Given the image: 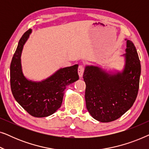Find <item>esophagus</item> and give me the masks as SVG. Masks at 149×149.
<instances>
[{
  "label": "esophagus",
  "instance_id": "1",
  "mask_svg": "<svg viewBox=\"0 0 149 149\" xmlns=\"http://www.w3.org/2000/svg\"><path fill=\"white\" fill-rule=\"evenodd\" d=\"M83 72H84V66H83V65H79L78 68V74L79 75V77H82Z\"/></svg>",
  "mask_w": 149,
  "mask_h": 149
}]
</instances>
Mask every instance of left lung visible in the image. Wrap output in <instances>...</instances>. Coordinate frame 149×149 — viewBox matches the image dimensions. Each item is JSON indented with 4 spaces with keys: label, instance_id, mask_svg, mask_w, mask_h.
<instances>
[{
    "label": "left lung",
    "instance_id": "obj_1",
    "mask_svg": "<svg viewBox=\"0 0 149 149\" xmlns=\"http://www.w3.org/2000/svg\"><path fill=\"white\" fill-rule=\"evenodd\" d=\"M125 40V63L121 72L111 74L100 67L86 66L83 73L87 109L93 119L102 123L121 117L132 107L138 95L140 62L133 42Z\"/></svg>",
    "mask_w": 149,
    "mask_h": 149
}]
</instances>
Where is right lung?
Returning a JSON list of instances; mask_svg holds the SVG:
<instances>
[{
	"instance_id": "right-lung-1",
	"label": "right lung",
	"mask_w": 149,
	"mask_h": 149,
	"mask_svg": "<svg viewBox=\"0 0 149 149\" xmlns=\"http://www.w3.org/2000/svg\"><path fill=\"white\" fill-rule=\"evenodd\" d=\"M32 30L23 34L12 58L10 66V83L15 100L30 115L45 117L54 114L62 105L67 85L79 79L78 64L60 68L40 82L28 80L22 72L21 55Z\"/></svg>"
}]
</instances>
